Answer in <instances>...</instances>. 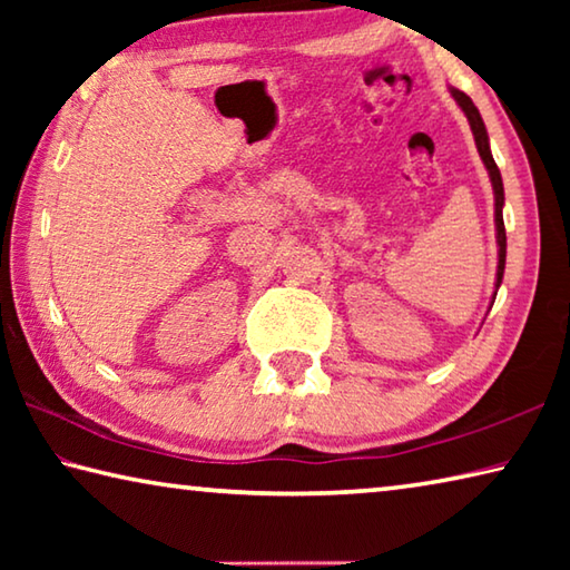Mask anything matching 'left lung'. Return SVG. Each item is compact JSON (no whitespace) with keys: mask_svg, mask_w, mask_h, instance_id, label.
<instances>
[{"mask_svg":"<svg viewBox=\"0 0 570 570\" xmlns=\"http://www.w3.org/2000/svg\"><path fill=\"white\" fill-rule=\"evenodd\" d=\"M452 98L458 100V105L462 108V112L468 115V122H470V130L475 135V146L482 163H485V168L490 173V183H493V193H495V228H498V282L495 286H500L503 282V272H505V224H503V204H505V193H503V178H500V170L493 160V153H490V140H488V130H485V122H482L480 112L472 100L468 98L465 92H460L452 88ZM498 294V292H495Z\"/></svg>","mask_w":570,"mask_h":570,"instance_id":"1","label":"left lung"}]
</instances>
